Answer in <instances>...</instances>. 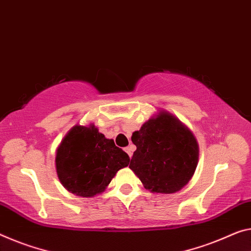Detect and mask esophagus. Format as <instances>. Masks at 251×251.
<instances>
[{"instance_id":"obj_1","label":"esophagus","mask_w":251,"mask_h":251,"mask_svg":"<svg viewBox=\"0 0 251 251\" xmlns=\"http://www.w3.org/2000/svg\"><path fill=\"white\" fill-rule=\"evenodd\" d=\"M133 150H134V147H133L132 145H130V146H128V147H126V148H125V151H126V153H128L130 158H131V156H132Z\"/></svg>"}]
</instances>
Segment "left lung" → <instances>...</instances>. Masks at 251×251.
Returning a JSON list of instances; mask_svg holds the SVG:
<instances>
[{"label": "left lung", "mask_w": 251, "mask_h": 251, "mask_svg": "<svg viewBox=\"0 0 251 251\" xmlns=\"http://www.w3.org/2000/svg\"><path fill=\"white\" fill-rule=\"evenodd\" d=\"M131 140L137 146L129 167L145 187L171 194L188 183L199 159L195 137L182 122L160 112L134 131Z\"/></svg>", "instance_id": "1"}]
</instances>
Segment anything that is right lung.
Masks as SVG:
<instances>
[{"label":"right lung","mask_w":251,"mask_h":251,"mask_svg":"<svg viewBox=\"0 0 251 251\" xmlns=\"http://www.w3.org/2000/svg\"><path fill=\"white\" fill-rule=\"evenodd\" d=\"M129 161V156L94 125L75 126L56 153L57 175L63 186L83 198L102 193Z\"/></svg>","instance_id":"1"}]
</instances>
